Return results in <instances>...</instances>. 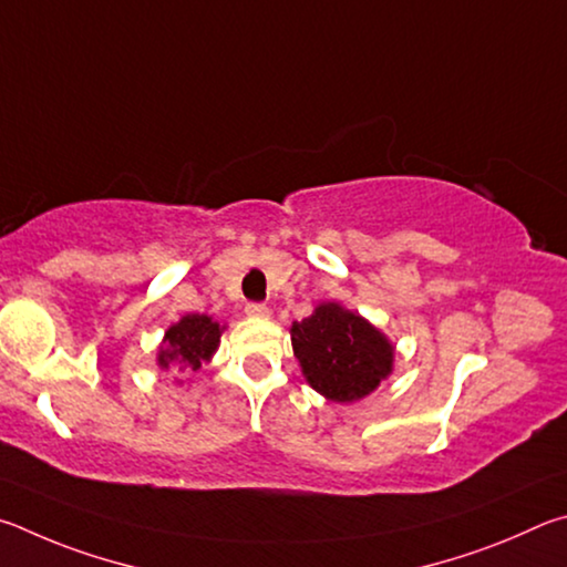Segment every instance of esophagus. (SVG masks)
Listing matches in <instances>:
<instances>
[{
    "label": "esophagus",
    "mask_w": 567,
    "mask_h": 567,
    "mask_svg": "<svg viewBox=\"0 0 567 567\" xmlns=\"http://www.w3.org/2000/svg\"><path fill=\"white\" fill-rule=\"evenodd\" d=\"M268 306L266 303H246V316H251V319H268Z\"/></svg>",
    "instance_id": "34e87169"
}]
</instances>
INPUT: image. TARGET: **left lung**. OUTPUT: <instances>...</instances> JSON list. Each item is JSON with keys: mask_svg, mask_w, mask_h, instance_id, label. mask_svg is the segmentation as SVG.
I'll return each instance as SVG.
<instances>
[{"mask_svg": "<svg viewBox=\"0 0 567 567\" xmlns=\"http://www.w3.org/2000/svg\"><path fill=\"white\" fill-rule=\"evenodd\" d=\"M291 343L306 381L336 403L363 399L393 369L389 339L339 303H321L309 319L296 321Z\"/></svg>", "mask_w": 567, "mask_h": 567, "instance_id": "1", "label": "left lung"}]
</instances>
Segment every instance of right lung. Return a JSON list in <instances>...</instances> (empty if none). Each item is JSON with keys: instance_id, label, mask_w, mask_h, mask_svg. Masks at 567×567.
Wrapping results in <instances>:
<instances>
[{"instance_id": "right-lung-1", "label": "right lung", "mask_w": 567, "mask_h": 567, "mask_svg": "<svg viewBox=\"0 0 567 567\" xmlns=\"http://www.w3.org/2000/svg\"><path fill=\"white\" fill-rule=\"evenodd\" d=\"M218 336H221V329H218V323L208 319V316H184L182 321L174 323L172 329L166 331L164 346L162 351H158V365H162L164 371L172 369V365H178V371H198L202 363H206L214 355Z\"/></svg>"}]
</instances>
